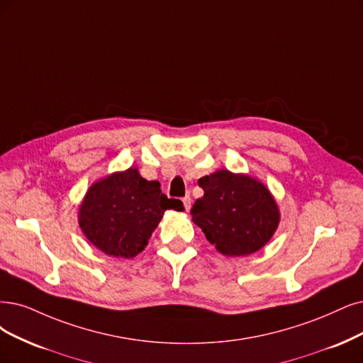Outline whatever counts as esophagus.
Segmentation results:
<instances>
[{"label":"esophagus","mask_w":363,"mask_h":363,"mask_svg":"<svg viewBox=\"0 0 363 363\" xmlns=\"http://www.w3.org/2000/svg\"><path fill=\"white\" fill-rule=\"evenodd\" d=\"M182 202H184L185 211H190V208H191V197H190V196H185V197L182 199Z\"/></svg>","instance_id":"34e87169"}]
</instances>
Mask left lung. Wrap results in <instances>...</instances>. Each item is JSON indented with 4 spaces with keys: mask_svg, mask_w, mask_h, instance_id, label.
Masks as SVG:
<instances>
[{
    "mask_svg": "<svg viewBox=\"0 0 363 363\" xmlns=\"http://www.w3.org/2000/svg\"><path fill=\"white\" fill-rule=\"evenodd\" d=\"M205 194L191 208L193 221L224 256L259 251L277 230L279 212L266 186L229 170L199 179Z\"/></svg>",
    "mask_w": 363,
    "mask_h": 363,
    "instance_id": "8db88e82",
    "label": "left lung"
}]
</instances>
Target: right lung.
<instances>
[{
  "label": "right lung",
  "instance_id": "obj_1",
  "mask_svg": "<svg viewBox=\"0 0 363 363\" xmlns=\"http://www.w3.org/2000/svg\"><path fill=\"white\" fill-rule=\"evenodd\" d=\"M166 209L184 208L181 200L161 193L160 182L128 169L91 186L80 205L79 225L103 252L130 259L147 245Z\"/></svg>",
  "mask_w": 363,
  "mask_h": 363
}]
</instances>
